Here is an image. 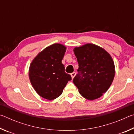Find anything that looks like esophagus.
I'll use <instances>...</instances> for the list:
<instances>
[{
	"mask_svg": "<svg viewBox=\"0 0 134 134\" xmlns=\"http://www.w3.org/2000/svg\"><path fill=\"white\" fill-rule=\"evenodd\" d=\"M76 74V72H72V73H71V76L72 79H73V78L74 77H75Z\"/></svg>",
	"mask_w": 134,
	"mask_h": 134,
	"instance_id": "esophagus-1",
	"label": "esophagus"
}]
</instances>
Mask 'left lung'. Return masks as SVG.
Segmentation results:
<instances>
[{
	"mask_svg": "<svg viewBox=\"0 0 134 134\" xmlns=\"http://www.w3.org/2000/svg\"><path fill=\"white\" fill-rule=\"evenodd\" d=\"M79 63L73 83L85 98H99L107 91L115 76V65L107 51L96 45L87 44L74 48Z\"/></svg>",
	"mask_w": 134,
	"mask_h": 134,
	"instance_id": "1",
	"label": "left lung"
}]
</instances>
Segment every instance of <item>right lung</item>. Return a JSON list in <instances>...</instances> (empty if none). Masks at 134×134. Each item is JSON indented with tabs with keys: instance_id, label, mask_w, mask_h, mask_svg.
I'll use <instances>...</instances> for the list:
<instances>
[{
	"instance_id": "add662e5",
	"label": "right lung",
	"mask_w": 134,
	"mask_h": 134,
	"mask_svg": "<svg viewBox=\"0 0 134 134\" xmlns=\"http://www.w3.org/2000/svg\"><path fill=\"white\" fill-rule=\"evenodd\" d=\"M65 51L64 45L53 44L40 52L31 63L29 80L36 92L43 98L49 100L56 99L71 80L62 63Z\"/></svg>"
}]
</instances>
